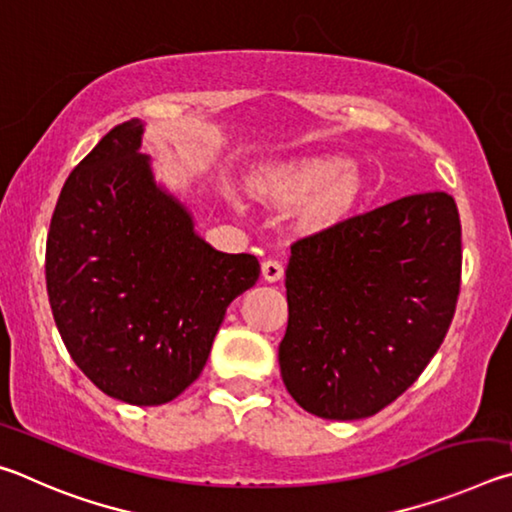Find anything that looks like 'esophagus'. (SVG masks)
Instances as JSON below:
<instances>
[{
  "label": "esophagus",
  "mask_w": 512,
  "mask_h": 512,
  "mask_svg": "<svg viewBox=\"0 0 512 512\" xmlns=\"http://www.w3.org/2000/svg\"><path fill=\"white\" fill-rule=\"evenodd\" d=\"M262 275H264V280L266 282H277V280H282V275H284V266L277 262V259H266V262L262 264Z\"/></svg>",
  "instance_id": "34e87169"
}]
</instances>
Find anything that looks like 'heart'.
<instances>
[{"mask_svg":"<svg viewBox=\"0 0 512 512\" xmlns=\"http://www.w3.org/2000/svg\"><path fill=\"white\" fill-rule=\"evenodd\" d=\"M255 192L275 205H296L311 197L302 219L311 230H327L350 219L357 210L363 196V176L341 158L320 155L266 171L255 180Z\"/></svg>","mask_w":512,"mask_h":512,"instance_id":"b5f03b06","label":"heart"}]
</instances>
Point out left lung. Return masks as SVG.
Segmentation results:
<instances>
[{
    "instance_id": "left-lung-1",
    "label": "left lung",
    "mask_w": 512,
    "mask_h": 512,
    "mask_svg": "<svg viewBox=\"0 0 512 512\" xmlns=\"http://www.w3.org/2000/svg\"><path fill=\"white\" fill-rule=\"evenodd\" d=\"M280 372L325 420L395 402L443 343L461 289V219L445 192L404 196L305 237L287 266Z\"/></svg>"
}]
</instances>
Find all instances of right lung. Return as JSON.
<instances>
[{
	"instance_id": "add662e5",
	"label": "right lung",
	"mask_w": 512,
	"mask_h": 512,
	"mask_svg": "<svg viewBox=\"0 0 512 512\" xmlns=\"http://www.w3.org/2000/svg\"><path fill=\"white\" fill-rule=\"evenodd\" d=\"M144 124L124 121L85 155L58 196L47 237V293L67 352L115 400L158 406L194 384L225 309L259 277L228 255L158 185Z\"/></svg>"
}]
</instances>
